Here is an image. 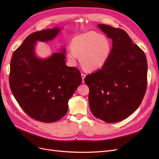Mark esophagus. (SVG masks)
<instances>
[{
	"label": "esophagus",
	"instance_id": "34e87169",
	"mask_svg": "<svg viewBox=\"0 0 159 159\" xmlns=\"http://www.w3.org/2000/svg\"><path fill=\"white\" fill-rule=\"evenodd\" d=\"M85 75H85V74H84V73L81 74V77H82V79H83V83H84V78H85Z\"/></svg>",
	"mask_w": 159,
	"mask_h": 159
}]
</instances>
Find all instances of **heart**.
Here are the masks:
<instances>
[{"label": "heart", "mask_w": 159, "mask_h": 159, "mask_svg": "<svg viewBox=\"0 0 159 159\" xmlns=\"http://www.w3.org/2000/svg\"><path fill=\"white\" fill-rule=\"evenodd\" d=\"M68 50V58L75 65L80 56L81 63L87 70L95 71L105 66L112 49V42L107 37L94 31L75 36Z\"/></svg>", "instance_id": "1"}]
</instances>
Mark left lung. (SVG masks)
<instances>
[{"instance_id":"left-lung-1","label":"left lung","mask_w":159,"mask_h":159,"mask_svg":"<svg viewBox=\"0 0 159 159\" xmlns=\"http://www.w3.org/2000/svg\"><path fill=\"white\" fill-rule=\"evenodd\" d=\"M98 26L113 41L103 68L84 79L89 89V104L96 118L111 123L131 115L141 105L147 87L145 53L127 33L105 25Z\"/></svg>"}]
</instances>
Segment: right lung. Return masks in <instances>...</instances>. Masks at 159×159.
<instances>
[{
    "label": "right lung",
    "mask_w": 159,
    "mask_h": 159,
    "mask_svg": "<svg viewBox=\"0 0 159 159\" xmlns=\"http://www.w3.org/2000/svg\"><path fill=\"white\" fill-rule=\"evenodd\" d=\"M58 28L34 32L14 52L9 84L14 98L28 116L52 123L66 114L69 99L82 81L80 70L66 64V50L40 59L34 52L36 41H50Z\"/></svg>",
    "instance_id": "add662e5"
}]
</instances>
